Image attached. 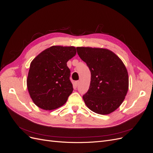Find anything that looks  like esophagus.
Listing matches in <instances>:
<instances>
[{"mask_svg":"<svg viewBox=\"0 0 153 153\" xmlns=\"http://www.w3.org/2000/svg\"><path fill=\"white\" fill-rule=\"evenodd\" d=\"M79 81H76V85H79Z\"/></svg>","mask_w":153,"mask_h":153,"instance_id":"obj_1","label":"esophagus"}]
</instances>
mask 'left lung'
I'll list each match as a JSON object with an SVG mask.
<instances>
[{"label": "left lung", "mask_w": 153, "mask_h": 153, "mask_svg": "<svg viewBox=\"0 0 153 153\" xmlns=\"http://www.w3.org/2000/svg\"><path fill=\"white\" fill-rule=\"evenodd\" d=\"M76 50L91 73L89 89L82 96L85 105L100 115L114 111L128 90V74L123 62L107 49L77 47Z\"/></svg>", "instance_id": "obj_1"}]
</instances>
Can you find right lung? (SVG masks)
Instances as JSON below:
<instances>
[{"label":"right lung","instance_id":"add662e5","mask_svg":"<svg viewBox=\"0 0 153 153\" xmlns=\"http://www.w3.org/2000/svg\"><path fill=\"white\" fill-rule=\"evenodd\" d=\"M76 54L74 46H53L31 61L27 83L30 97L36 106L52 110L66 102L73 91L67 62Z\"/></svg>","mask_w":153,"mask_h":153}]
</instances>
